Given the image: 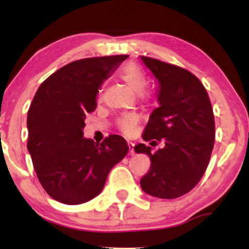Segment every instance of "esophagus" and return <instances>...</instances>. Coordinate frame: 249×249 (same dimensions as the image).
Segmentation results:
<instances>
[{
  "instance_id": "34e87169",
  "label": "esophagus",
  "mask_w": 249,
  "mask_h": 249,
  "mask_svg": "<svg viewBox=\"0 0 249 249\" xmlns=\"http://www.w3.org/2000/svg\"><path fill=\"white\" fill-rule=\"evenodd\" d=\"M127 145H128V153H130V154H133V153H134V150H133L134 144H133L132 142H127Z\"/></svg>"
}]
</instances>
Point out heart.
<instances>
[{"label": "heart", "mask_w": 249, "mask_h": 249, "mask_svg": "<svg viewBox=\"0 0 249 249\" xmlns=\"http://www.w3.org/2000/svg\"><path fill=\"white\" fill-rule=\"evenodd\" d=\"M121 78L136 93H142L145 87H146V79H145L144 73L142 72L139 68L134 67V65H130V67L125 68L121 72ZM137 124H138V117L133 115V113L125 115L118 121V126L125 133L132 132L134 127L137 126Z\"/></svg>", "instance_id": "1"}]
</instances>
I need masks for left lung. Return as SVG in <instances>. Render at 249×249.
Here are the masks:
<instances>
[{
  "label": "left lung",
  "mask_w": 249,
  "mask_h": 249,
  "mask_svg": "<svg viewBox=\"0 0 249 249\" xmlns=\"http://www.w3.org/2000/svg\"><path fill=\"white\" fill-rule=\"evenodd\" d=\"M141 58L158 82L159 103L142 139L165 142L156 153L145 144L134 146L137 153L151 159L141 186L156 198L176 199L190 192L208 166L215 138L212 104L206 89L190 71L150 57Z\"/></svg>",
  "instance_id": "left-lung-1"
}]
</instances>
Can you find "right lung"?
I'll list each match as a JSON object with an SVG mask.
<instances>
[{
  "instance_id": "obj_1",
  "label": "right lung",
  "mask_w": 249,
  "mask_h": 249,
  "mask_svg": "<svg viewBox=\"0 0 249 249\" xmlns=\"http://www.w3.org/2000/svg\"><path fill=\"white\" fill-rule=\"evenodd\" d=\"M127 55L92 57L71 62L48 77L28 111V151L39 182L51 198L79 205L102 192L127 142L111 134L101 144L83 138L85 115L97 105L105 79Z\"/></svg>"
}]
</instances>
